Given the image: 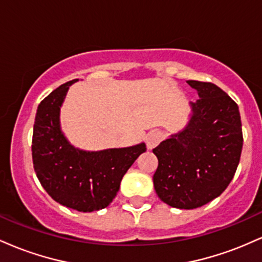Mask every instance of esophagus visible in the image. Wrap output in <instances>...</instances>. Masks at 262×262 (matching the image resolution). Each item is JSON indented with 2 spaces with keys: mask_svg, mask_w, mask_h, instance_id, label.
Wrapping results in <instances>:
<instances>
[{
  "mask_svg": "<svg viewBox=\"0 0 262 262\" xmlns=\"http://www.w3.org/2000/svg\"><path fill=\"white\" fill-rule=\"evenodd\" d=\"M162 139H164V134H162L161 132L159 130L150 132V133L146 135V139H145L146 146H148V149H154Z\"/></svg>",
  "mask_w": 262,
  "mask_h": 262,
  "instance_id": "34e87169",
  "label": "esophagus"
}]
</instances>
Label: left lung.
Masks as SVG:
<instances>
[{"label":"left lung","mask_w":262,"mask_h":262,"mask_svg":"<svg viewBox=\"0 0 262 262\" xmlns=\"http://www.w3.org/2000/svg\"><path fill=\"white\" fill-rule=\"evenodd\" d=\"M200 100L181 130L161 141L152 152L159 160L154 187L173 208L194 209L221 196L228 187L243 149L239 107L214 83L188 80Z\"/></svg>","instance_id":"left-lung-1"}]
</instances>
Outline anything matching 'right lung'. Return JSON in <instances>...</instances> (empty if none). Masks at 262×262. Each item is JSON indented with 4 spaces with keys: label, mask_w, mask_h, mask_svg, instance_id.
<instances>
[{
    "label": "right lung",
    "mask_w": 262,
    "mask_h": 262,
    "mask_svg": "<svg viewBox=\"0 0 262 262\" xmlns=\"http://www.w3.org/2000/svg\"><path fill=\"white\" fill-rule=\"evenodd\" d=\"M76 81L79 79L59 86L38 106L33 128V165L54 201L79 212H93L112 202L123 176L146 151V146L139 143L97 151L75 148L61 130L60 108L69 87Z\"/></svg>",
    "instance_id": "1"
}]
</instances>
